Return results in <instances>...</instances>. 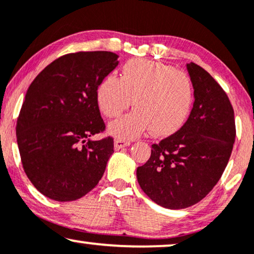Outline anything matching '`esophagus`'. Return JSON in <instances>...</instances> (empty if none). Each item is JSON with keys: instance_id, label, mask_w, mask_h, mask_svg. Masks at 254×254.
Instances as JSON below:
<instances>
[{"instance_id": "esophagus-1", "label": "esophagus", "mask_w": 254, "mask_h": 254, "mask_svg": "<svg viewBox=\"0 0 254 254\" xmlns=\"http://www.w3.org/2000/svg\"><path fill=\"white\" fill-rule=\"evenodd\" d=\"M130 144H131L130 140L116 139V140H115V148H116V150H121V148H124V147L129 146Z\"/></svg>"}]
</instances>
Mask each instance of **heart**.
Listing matches in <instances>:
<instances>
[{
  "label": "heart",
  "mask_w": 254,
  "mask_h": 254,
  "mask_svg": "<svg viewBox=\"0 0 254 254\" xmlns=\"http://www.w3.org/2000/svg\"><path fill=\"white\" fill-rule=\"evenodd\" d=\"M134 110L111 122L109 133L118 139H133L151 129L155 136H170L180 129L190 114L194 87L187 74L147 59L129 60L121 77L108 75L96 89L100 110L118 117L131 106Z\"/></svg>",
  "instance_id": "b5f03b06"
}]
</instances>
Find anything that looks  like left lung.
Listing matches in <instances>:
<instances>
[{
    "instance_id": "obj_1",
    "label": "left lung",
    "mask_w": 254,
    "mask_h": 254,
    "mask_svg": "<svg viewBox=\"0 0 254 254\" xmlns=\"http://www.w3.org/2000/svg\"><path fill=\"white\" fill-rule=\"evenodd\" d=\"M194 104L177 132L152 145L151 157L137 168L140 188L167 209H185L215 187L236 138L233 108L223 88L201 66L187 64Z\"/></svg>"
}]
</instances>
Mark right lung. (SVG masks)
Instances as JSON below:
<instances>
[{"label": "right lung", "mask_w": 254, "mask_h": 254, "mask_svg": "<svg viewBox=\"0 0 254 254\" xmlns=\"http://www.w3.org/2000/svg\"><path fill=\"white\" fill-rule=\"evenodd\" d=\"M117 59L107 51L65 54L30 84L17 120V144L29 180L51 200H77L103 177L114 139L90 137L106 129L96 89Z\"/></svg>", "instance_id": "add662e5"}]
</instances>
